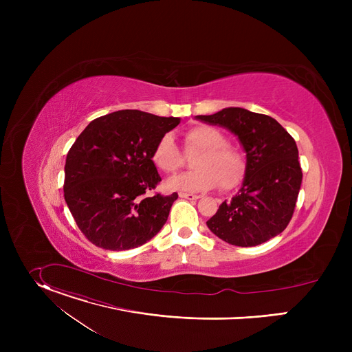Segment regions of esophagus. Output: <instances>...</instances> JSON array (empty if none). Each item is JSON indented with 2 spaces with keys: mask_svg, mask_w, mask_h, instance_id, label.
<instances>
[{
  "mask_svg": "<svg viewBox=\"0 0 352 352\" xmlns=\"http://www.w3.org/2000/svg\"><path fill=\"white\" fill-rule=\"evenodd\" d=\"M179 197H182V199H188V200H197L200 196H199V195H193V193L179 192Z\"/></svg>",
  "mask_w": 352,
  "mask_h": 352,
  "instance_id": "1",
  "label": "esophagus"
}]
</instances>
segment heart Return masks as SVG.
Wrapping results in <instances>:
<instances>
[{"label":"heart","mask_w":352,"mask_h":352,"mask_svg":"<svg viewBox=\"0 0 352 352\" xmlns=\"http://www.w3.org/2000/svg\"><path fill=\"white\" fill-rule=\"evenodd\" d=\"M186 152H200L193 162L195 171L175 175L167 181V188L182 192H202L216 188L236 186L245 175V160L236 148L228 146L227 138L212 126H195L185 133ZM153 162L164 173H175L184 159L175 139L166 133L153 150Z\"/></svg>","instance_id":"heart-1"}]
</instances>
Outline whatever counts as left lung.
I'll list each match as a JSON object with an SVG mask.
<instances>
[{
	"mask_svg": "<svg viewBox=\"0 0 352 352\" xmlns=\"http://www.w3.org/2000/svg\"><path fill=\"white\" fill-rule=\"evenodd\" d=\"M195 118L228 129L246 153L242 185L208 220L210 231L235 246H256L283 232L302 182L292 136L274 118L241 107Z\"/></svg>",
	"mask_w": 352,
	"mask_h": 352,
	"instance_id": "obj_1",
	"label": "left lung"
}]
</instances>
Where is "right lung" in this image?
I'll use <instances>...</instances> for the list:
<instances>
[{
    "label": "right lung",
    "mask_w": 352,
    "mask_h": 352,
    "mask_svg": "<svg viewBox=\"0 0 352 352\" xmlns=\"http://www.w3.org/2000/svg\"><path fill=\"white\" fill-rule=\"evenodd\" d=\"M181 118L120 110L93 120L65 162V202L85 236L98 248L126 250L166 224L178 193L147 192L162 181L153 150Z\"/></svg>",
    "instance_id": "right-lung-1"
}]
</instances>
